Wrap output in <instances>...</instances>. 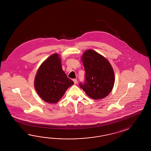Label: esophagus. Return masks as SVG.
<instances>
[{"mask_svg": "<svg viewBox=\"0 0 151 151\" xmlns=\"http://www.w3.org/2000/svg\"><path fill=\"white\" fill-rule=\"evenodd\" d=\"M73 82H74V83H75V84H76V83H77V80L76 79H74L73 80Z\"/></svg>", "mask_w": 151, "mask_h": 151, "instance_id": "34e87169", "label": "esophagus"}]
</instances>
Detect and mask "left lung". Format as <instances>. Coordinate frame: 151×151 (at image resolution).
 Here are the masks:
<instances>
[{"mask_svg": "<svg viewBox=\"0 0 151 151\" xmlns=\"http://www.w3.org/2000/svg\"><path fill=\"white\" fill-rule=\"evenodd\" d=\"M81 59L85 70V83L80 87L94 100L103 99L112 91L115 76L112 66L103 55L92 50H87Z\"/></svg>", "mask_w": 151, "mask_h": 151, "instance_id": "1", "label": "left lung"}]
</instances>
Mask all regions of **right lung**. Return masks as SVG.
<instances>
[{"label": "right lung", "mask_w": 151, "mask_h": 151, "mask_svg": "<svg viewBox=\"0 0 151 151\" xmlns=\"http://www.w3.org/2000/svg\"><path fill=\"white\" fill-rule=\"evenodd\" d=\"M74 84L62 69L61 58L55 53L42 63L35 74L34 86L39 96L46 103L55 104Z\"/></svg>", "instance_id": "add662e5"}]
</instances>
